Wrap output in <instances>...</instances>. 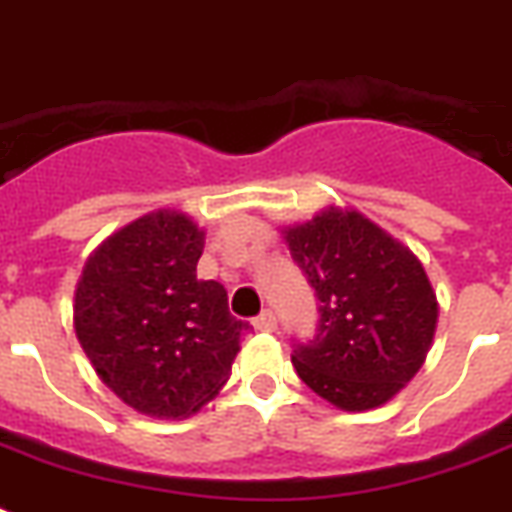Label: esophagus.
<instances>
[{"label":"esophagus","instance_id":"obj_1","mask_svg":"<svg viewBox=\"0 0 512 512\" xmlns=\"http://www.w3.org/2000/svg\"><path fill=\"white\" fill-rule=\"evenodd\" d=\"M252 326H255L257 331H276L278 321H276V315H273V310H263V313L257 315L255 321H252Z\"/></svg>","mask_w":512,"mask_h":512}]
</instances>
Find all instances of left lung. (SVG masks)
Listing matches in <instances>:
<instances>
[{
    "label": "left lung",
    "instance_id": "1",
    "mask_svg": "<svg viewBox=\"0 0 512 512\" xmlns=\"http://www.w3.org/2000/svg\"><path fill=\"white\" fill-rule=\"evenodd\" d=\"M284 234L321 302L313 339L294 342L297 376L350 413L384 405L418 373L434 339L439 307L426 270L355 210L328 207Z\"/></svg>",
    "mask_w": 512,
    "mask_h": 512
}]
</instances>
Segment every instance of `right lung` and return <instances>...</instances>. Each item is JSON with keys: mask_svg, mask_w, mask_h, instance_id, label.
I'll return each instance as SVG.
<instances>
[{"mask_svg": "<svg viewBox=\"0 0 512 512\" xmlns=\"http://www.w3.org/2000/svg\"><path fill=\"white\" fill-rule=\"evenodd\" d=\"M205 234L181 213L144 215L89 257L76 336L97 376L134 410L176 421L226 384L249 323L218 281H199Z\"/></svg>", "mask_w": 512, "mask_h": 512, "instance_id": "1", "label": "right lung"}]
</instances>
